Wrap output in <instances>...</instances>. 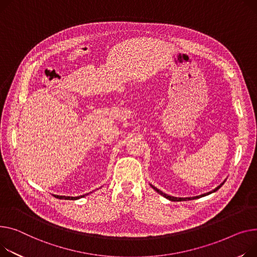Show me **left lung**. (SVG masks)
<instances>
[{"label":"left lung","instance_id":"1","mask_svg":"<svg viewBox=\"0 0 257 257\" xmlns=\"http://www.w3.org/2000/svg\"><path fill=\"white\" fill-rule=\"evenodd\" d=\"M225 182V181H224ZM224 182L223 183H222V184H220L217 188H215V189L213 190V191H211V192H208V193H204V194H201V195H199V196H194V197H188V198H182V197H174V196H169V195H167V194H165L164 192H162V191H160L159 189H157V188L156 187H154V186H152V188H153V189L154 190H155V191H157L159 194H161V195H163L165 198H167V199H169V200H172V201H182V200H191V199H196V198H199V197H202V196H206V195H209V194H211V193H213V192H215V191H217L218 189H219V188L222 186V185H223L224 184Z\"/></svg>","mask_w":257,"mask_h":257}]
</instances>
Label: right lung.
<instances>
[{"label": "right lung", "mask_w": 257, "mask_h": 257, "mask_svg": "<svg viewBox=\"0 0 257 257\" xmlns=\"http://www.w3.org/2000/svg\"><path fill=\"white\" fill-rule=\"evenodd\" d=\"M55 197L59 198V199H71V200H75V199H78L80 197H83L84 195H80V196H77V197H70V196H60V195H54Z\"/></svg>", "instance_id": "1"}]
</instances>
